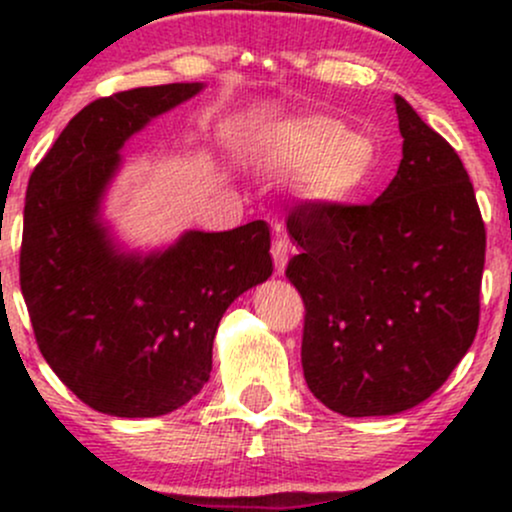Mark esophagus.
I'll use <instances>...</instances> for the list:
<instances>
[{"mask_svg":"<svg viewBox=\"0 0 512 512\" xmlns=\"http://www.w3.org/2000/svg\"><path fill=\"white\" fill-rule=\"evenodd\" d=\"M272 257H274V267L276 274H284L286 262H289V240L284 236H276L272 243Z\"/></svg>","mask_w":512,"mask_h":512,"instance_id":"obj_1","label":"esophagus"}]
</instances>
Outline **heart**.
I'll return each mask as SVG.
<instances>
[{"instance_id": "1", "label": "heart", "mask_w": 512, "mask_h": 512, "mask_svg": "<svg viewBox=\"0 0 512 512\" xmlns=\"http://www.w3.org/2000/svg\"><path fill=\"white\" fill-rule=\"evenodd\" d=\"M274 156L286 168L305 173L310 197L337 202L349 197L373 170V146L342 120L322 115L296 117L276 127Z\"/></svg>"}]
</instances>
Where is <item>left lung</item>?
Instances as JSON below:
<instances>
[{
	"instance_id": "obj_1",
	"label": "left lung",
	"mask_w": 512,
	"mask_h": 512,
	"mask_svg": "<svg viewBox=\"0 0 512 512\" xmlns=\"http://www.w3.org/2000/svg\"><path fill=\"white\" fill-rule=\"evenodd\" d=\"M402 163L375 202H301L286 276L305 305V383L344 416L416 407L479 327L486 228L460 156L395 96Z\"/></svg>"
}]
</instances>
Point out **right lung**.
I'll return each mask as SVG.
<instances>
[{
    "instance_id": "right-lung-1",
    "label": "right lung",
    "mask_w": 512,
    "mask_h": 512,
    "mask_svg": "<svg viewBox=\"0 0 512 512\" xmlns=\"http://www.w3.org/2000/svg\"><path fill=\"white\" fill-rule=\"evenodd\" d=\"M202 84L132 88L76 113L28 180L21 293L40 354L91 409L161 416L202 390L228 305L272 276L269 226L185 233L158 255H120L98 202L120 146Z\"/></svg>"
}]
</instances>
